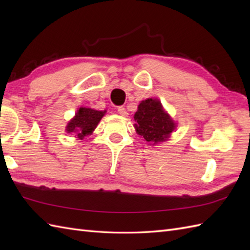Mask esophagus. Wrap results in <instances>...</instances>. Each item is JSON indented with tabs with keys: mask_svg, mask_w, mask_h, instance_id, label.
Masks as SVG:
<instances>
[{
	"mask_svg": "<svg viewBox=\"0 0 250 250\" xmlns=\"http://www.w3.org/2000/svg\"><path fill=\"white\" fill-rule=\"evenodd\" d=\"M118 114L119 115H121V116H124V117H126L128 116V111H126V109L124 107V106H120V107H118Z\"/></svg>",
	"mask_w": 250,
	"mask_h": 250,
	"instance_id": "obj_1",
	"label": "esophagus"
}]
</instances>
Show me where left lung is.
Segmentation results:
<instances>
[{
	"mask_svg": "<svg viewBox=\"0 0 250 250\" xmlns=\"http://www.w3.org/2000/svg\"><path fill=\"white\" fill-rule=\"evenodd\" d=\"M136 133L144 137L151 145L166 142L176 128L173 121L158 99H147L140 103L134 115Z\"/></svg>",
	"mask_w": 250,
	"mask_h": 250,
	"instance_id": "1",
	"label": "left lung"
}]
</instances>
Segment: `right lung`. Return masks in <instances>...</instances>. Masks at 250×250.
Returning a JSON list of instances; mask_svg holds the SVG:
<instances>
[{
    "label": "right lung",
    "mask_w": 250,
    "mask_h": 250,
    "mask_svg": "<svg viewBox=\"0 0 250 250\" xmlns=\"http://www.w3.org/2000/svg\"><path fill=\"white\" fill-rule=\"evenodd\" d=\"M105 113L106 110H95L92 108L81 107L76 111L74 118H72L67 124L65 131L67 133L75 134L77 139L83 140L84 136L92 133Z\"/></svg>",
    "instance_id": "add662e5"
}]
</instances>
